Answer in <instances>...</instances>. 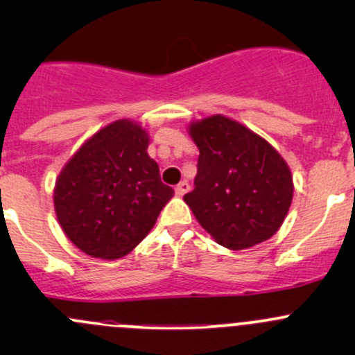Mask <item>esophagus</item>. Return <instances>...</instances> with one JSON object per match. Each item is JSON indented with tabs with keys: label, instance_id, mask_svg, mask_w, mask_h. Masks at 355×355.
<instances>
[{
	"label": "esophagus",
	"instance_id": "obj_1",
	"mask_svg": "<svg viewBox=\"0 0 355 355\" xmlns=\"http://www.w3.org/2000/svg\"><path fill=\"white\" fill-rule=\"evenodd\" d=\"M189 189H191V185H189V182H180V184L177 185V189H175V192H177V196H184L187 194Z\"/></svg>",
	"mask_w": 355,
	"mask_h": 355
}]
</instances>
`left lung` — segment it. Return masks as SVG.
<instances>
[{"label": "left lung", "mask_w": 355, "mask_h": 355, "mask_svg": "<svg viewBox=\"0 0 355 355\" xmlns=\"http://www.w3.org/2000/svg\"><path fill=\"white\" fill-rule=\"evenodd\" d=\"M199 148L194 191L184 196L200 227L228 249L277 234L293 196L284 157L264 139L227 116L191 125Z\"/></svg>", "instance_id": "obj_1"}]
</instances>
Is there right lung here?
I'll return each instance as SVG.
<instances>
[{"instance_id":"add662e5","label":"right lung","mask_w":355,"mask_h":355,"mask_svg":"<svg viewBox=\"0 0 355 355\" xmlns=\"http://www.w3.org/2000/svg\"><path fill=\"white\" fill-rule=\"evenodd\" d=\"M142 127L118 120L92 135L68 161L55 187V209L67 237L85 254L118 259L155 227L173 198L148 156Z\"/></svg>"}]
</instances>
